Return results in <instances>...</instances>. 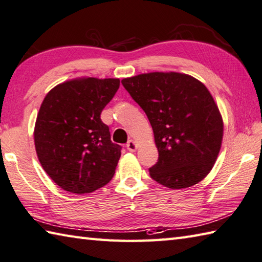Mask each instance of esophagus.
I'll list each match as a JSON object with an SVG mask.
<instances>
[{
  "mask_svg": "<svg viewBox=\"0 0 262 262\" xmlns=\"http://www.w3.org/2000/svg\"><path fill=\"white\" fill-rule=\"evenodd\" d=\"M126 148H127V150L131 151V152L136 151V150H137V148H138L137 142H136L135 140H129V142L126 143Z\"/></svg>",
  "mask_w": 262,
  "mask_h": 262,
  "instance_id": "esophagus-1",
  "label": "esophagus"
}]
</instances>
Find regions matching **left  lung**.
<instances>
[{
    "instance_id": "obj_1",
    "label": "left lung",
    "mask_w": 262,
    "mask_h": 262,
    "mask_svg": "<svg viewBox=\"0 0 262 262\" xmlns=\"http://www.w3.org/2000/svg\"><path fill=\"white\" fill-rule=\"evenodd\" d=\"M150 122L158 162L151 178L169 189L199 183L220 154L224 122L212 95L190 74L149 72L122 79Z\"/></svg>"
}]
</instances>
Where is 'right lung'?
I'll return each instance as SVG.
<instances>
[{
  "label": "right lung",
  "instance_id": "add662e5",
  "mask_svg": "<svg viewBox=\"0 0 262 262\" xmlns=\"http://www.w3.org/2000/svg\"><path fill=\"white\" fill-rule=\"evenodd\" d=\"M120 79L81 77L52 88L37 114L34 141L41 167L71 193H90L113 178L121 147L111 141L101 111Z\"/></svg>",
  "mask_w": 262,
  "mask_h": 262
}]
</instances>
